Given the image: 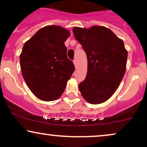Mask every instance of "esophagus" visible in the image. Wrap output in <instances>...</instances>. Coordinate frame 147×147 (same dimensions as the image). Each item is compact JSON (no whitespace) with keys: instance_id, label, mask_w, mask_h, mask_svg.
<instances>
[{"instance_id":"esophagus-1","label":"esophagus","mask_w":147,"mask_h":147,"mask_svg":"<svg viewBox=\"0 0 147 147\" xmlns=\"http://www.w3.org/2000/svg\"><path fill=\"white\" fill-rule=\"evenodd\" d=\"M73 62H74V65H75V67H77V61H76V60H74Z\"/></svg>"}]
</instances>
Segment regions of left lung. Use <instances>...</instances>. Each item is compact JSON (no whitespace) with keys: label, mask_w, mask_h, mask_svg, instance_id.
Returning a JSON list of instances; mask_svg holds the SVG:
<instances>
[{"label":"left lung","mask_w":147,"mask_h":147,"mask_svg":"<svg viewBox=\"0 0 147 147\" xmlns=\"http://www.w3.org/2000/svg\"><path fill=\"white\" fill-rule=\"evenodd\" d=\"M88 59L86 79L79 84L83 98L92 104L103 103L118 89L126 68L128 51L124 42L104 26L73 28Z\"/></svg>","instance_id":"8db88e82"}]
</instances>
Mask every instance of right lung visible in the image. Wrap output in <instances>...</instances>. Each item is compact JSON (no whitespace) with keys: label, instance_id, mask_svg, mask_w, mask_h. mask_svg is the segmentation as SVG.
<instances>
[{"label":"right lung","instance_id":"obj_1","mask_svg":"<svg viewBox=\"0 0 147 147\" xmlns=\"http://www.w3.org/2000/svg\"><path fill=\"white\" fill-rule=\"evenodd\" d=\"M69 36L65 28L46 26L24 44L20 54L22 75L32 93L43 101L59 98L75 70L64 44Z\"/></svg>","mask_w":147,"mask_h":147}]
</instances>
